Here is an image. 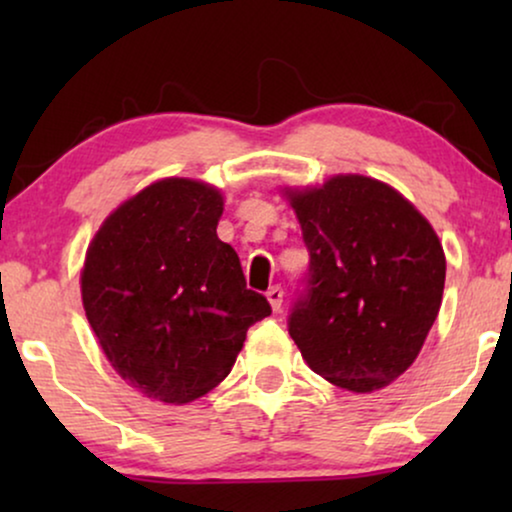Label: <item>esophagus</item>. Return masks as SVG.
<instances>
[{
	"instance_id": "34e87169",
	"label": "esophagus",
	"mask_w": 512,
	"mask_h": 512,
	"mask_svg": "<svg viewBox=\"0 0 512 512\" xmlns=\"http://www.w3.org/2000/svg\"><path fill=\"white\" fill-rule=\"evenodd\" d=\"M265 296H268L272 310H275V312L282 310V300H284V291H282V286H270V289H268V293H265Z\"/></svg>"
}]
</instances>
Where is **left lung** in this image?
I'll use <instances>...</instances> for the list:
<instances>
[{
    "instance_id": "8db88e82",
    "label": "left lung",
    "mask_w": 512,
    "mask_h": 512,
    "mask_svg": "<svg viewBox=\"0 0 512 512\" xmlns=\"http://www.w3.org/2000/svg\"><path fill=\"white\" fill-rule=\"evenodd\" d=\"M286 198L310 251L289 335L335 387H387L412 366L438 317L445 254L436 230L401 193L361 174Z\"/></svg>"
}]
</instances>
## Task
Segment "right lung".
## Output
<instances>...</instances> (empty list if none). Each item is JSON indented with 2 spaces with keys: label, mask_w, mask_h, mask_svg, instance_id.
Returning a JSON list of instances; mask_svg holds the SVG:
<instances>
[{
  "label": "right lung",
  "mask_w": 512,
  "mask_h": 512,
  "mask_svg": "<svg viewBox=\"0 0 512 512\" xmlns=\"http://www.w3.org/2000/svg\"><path fill=\"white\" fill-rule=\"evenodd\" d=\"M223 195L163 179L125 200L90 242L83 310L125 382L163 403H191L230 373L249 326L272 312L247 289L216 226Z\"/></svg>",
  "instance_id": "add662e5"
}]
</instances>
